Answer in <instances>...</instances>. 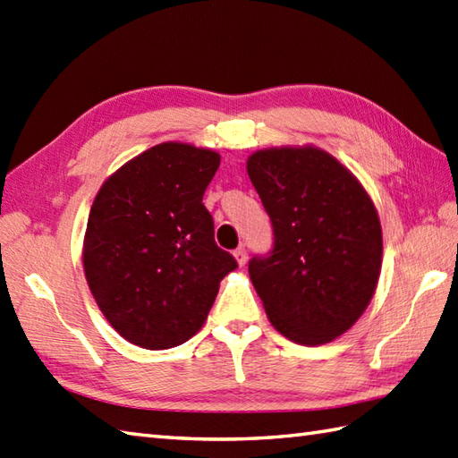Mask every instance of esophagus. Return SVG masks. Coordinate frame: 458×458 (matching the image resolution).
<instances>
[{
	"instance_id": "obj_1",
	"label": "esophagus",
	"mask_w": 458,
	"mask_h": 458,
	"mask_svg": "<svg viewBox=\"0 0 458 458\" xmlns=\"http://www.w3.org/2000/svg\"><path fill=\"white\" fill-rule=\"evenodd\" d=\"M234 258H236V261H238L240 266H244L246 261H248V251H246V248H244V246L236 248V250H234Z\"/></svg>"
}]
</instances>
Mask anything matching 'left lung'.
Listing matches in <instances>:
<instances>
[{"label": "left lung", "instance_id": "1", "mask_svg": "<svg viewBox=\"0 0 458 458\" xmlns=\"http://www.w3.org/2000/svg\"><path fill=\"white\" fill-rule=\"evenodd\" d=\"M246 169L274 226V250L248 266L269 323L297 344H327L362 317L376 291L382 226L374 202L313 145L256 151Z\"/></svg>", "mask_w": 458, "mask_h": 458}]
</instances>
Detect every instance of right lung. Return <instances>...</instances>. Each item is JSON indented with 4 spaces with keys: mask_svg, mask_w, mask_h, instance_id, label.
<instances>
[{
    "mask_svg": "<svg viewBox=\"0 0 458 458\" xmlns=\"http://www.w3.org/2000/svg\"><path fill=\"white\" fill-rule=\"evenodd\" d=\"M220 155L167 141L104 181L90 208L82 264L108 323L128 343L165 350L204 325L236 259L214 242L202 204Z\"/></svg>",
    "mask_w": 458,
    "mask_h": 458,
    "instance_id": "obj_1",
    "label": "right lung"
}]
</instances>
